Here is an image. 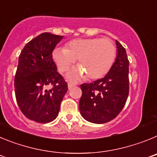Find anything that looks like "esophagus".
Listing matches in <instances>:
<instances>
[{
  "instance_id": "1",
  "label": "esophagus",
  "mask_w": 157,
  "mask_h": 157,
  "mask_svg": "<svg viewBox=\"0 0 157 157\" xmlns=\"http://www.w3.org/2000/svg\"><path fill=\"white\" fill-rule=\"evenodd\" d=\"M75 86V85L74 83L70 82H69L67 83V86H68V89H69V90H71V89L72 87H73V86Z\"/></svg>"
}]
</instances>
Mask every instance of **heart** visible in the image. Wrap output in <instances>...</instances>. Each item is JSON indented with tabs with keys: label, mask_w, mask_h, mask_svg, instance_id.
<instances>
[{
	"label": "heart",
	"mask_w": 157,
	"mask_h": 157,
	"mask_svg": "<svg viewBox=\"0 0 157 157\" xmlns=\"http://www.w3.org/2000/svg\"><path fill=\"white\" fill-rule=\"evenodd\" d=\"M116 56V48L109 39L79 38L72 40L67 47L57 46L52 51V59L61 72L69 69L78 58V66L67 75L69 79L78 81L87 76L98 79L109 71Z\"/></svg>",
	"instance_id": "b5f03b06"
}]
</instances>
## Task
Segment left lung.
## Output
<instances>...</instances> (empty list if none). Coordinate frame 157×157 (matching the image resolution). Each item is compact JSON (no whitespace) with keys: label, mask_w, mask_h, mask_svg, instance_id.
<instances>
[{"label":"left lung","mask_w":157,"mask_h":157,"mask_svg":"<svg viewBox=\"0 0 157 157\" xmlns=\"http://www.w3.org/2000/svg\"><path fill=\"white\" fill-rule=\"evenodd\" d=\"M117 56L108 74L81 85L80 114L93 123H108L120 114L129 94V60L126 49L116 40Z\"/></svg>","instance_id":"1"}]
</instances>
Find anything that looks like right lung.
I'll return each instance as SVG.
<instances>
[{
	"instance_id": "right-lung-1",
	"label": "right lung",
	"mask_w": 157,
	"mask_h": 157,
	"mask_svg": "<svg viewBox=\"0 0 157 157\" xmlns=\"http://www.w3.org/2000/svg\"><path fill=\"white\" fill-rule=\"evenodd\" d=\"M63 37L42 33L29 41L19 55L14 84L16 101L23 115L37 123H50L57 117L68 90L52 55Z\"/></svg>"
}]
</instances>
